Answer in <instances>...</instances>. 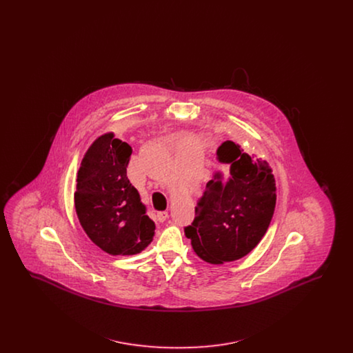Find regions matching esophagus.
<instances>
[{"instance_id":"esophagus-1","label":"esophagus","mask_w":353,"mask_h":353,"mask_svg":"<svg viewBox=\"0 0 353 353\" xmlns=\"http://www.w3.org/2000/svg\"><path fill=\"white\" fill-rule=\"evenodd\" d=\"M156 217H157L159 222H164V221H167V219L169 217L168 212H159Z\"/></svg>"}]
</instances>
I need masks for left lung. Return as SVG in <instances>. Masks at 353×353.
<instances>
[{
	"label": "left lung",
	"mask_w": 353,
	"mask_h": 353,
	"mask_svg": "<svg viewBox=\"0 0 353 353\" xmlns=\"http://www.w3.org/2000/svg\"><path fill=\"white\" fill-rule=\"evenodd\" d=\"M216 154L223 168L206 184L185 235L202 261L222 265L248 255L266 234L276 186L269 163L234 141H223Z\"/></svg>",
	"instance_id": "1"
}]
</instances>
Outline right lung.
Masks as SVG:
<instances>
[{"label": "right lung", "instance_id": "1", "mask_svg": "<svg viewBox=\"0 0 353 353\" xmlns=\"http://www.w3.org/2000/svg\"><path fill=\"white\" fill-rule=\"evenodd\" d=\"M132 148L114 132L97 137L77 174L75 212L84 233L110 255H134L153 239L154 222L127 177Z\"/></svg>", "mask_w": 353, "mask_h": 353}]
</instances>
